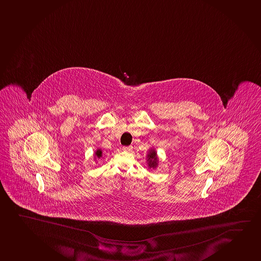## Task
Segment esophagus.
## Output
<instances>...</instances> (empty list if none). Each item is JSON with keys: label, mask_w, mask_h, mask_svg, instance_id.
Instances as JSON below:
<instances>
[{"label": "esophagus", "mask_w": 261, "mask_h": 261, "mask_svg": "<svg viewBox=\"0 0 261 261\" xmlns=\"http://www.w3.org/2000/svg\"><path fill=\"white\" fill-rule=\"evenodd\" d=\"M122 149L126 152H131L133 150L132 146H127V147H123Z\"/></svg>", "instance_id": "1"}]
</instances>
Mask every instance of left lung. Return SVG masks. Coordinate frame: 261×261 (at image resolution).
Returning <instances> with one entry per match:
<instances>
[{"mask_svg":"<svg viewBox=\"0 0 261 261\" xmlns=\"http://www.w3.org/2000/svg\"><path fill=\"white\" fill-rule=\"evenodd\" d=\"M147 165L149 167V169H155L158 165V157H157L156 151L154 149L149 150L147 153Z\"/></svg>","mask_w":261,"mask_h":261,"instance_id":"1","label":"left lung"}]
</instances>
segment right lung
<instances>
[{"instance_id":"1","label":"right lung","mask_w":261,"mask_h":261,"mask_svg":"<svg viewBox=\"0 0 261 261\" xmlns=\"http://www.w3.org/2000/svg\"><path fill=\"white\" fill-rule=\"evenodd\" d=\"M94 155H95L96 158H100L102 156V150L100 148H98L97 150H96L95 153H94Z\"/></svg>"}]
</instances>
